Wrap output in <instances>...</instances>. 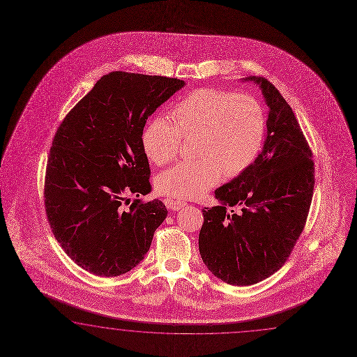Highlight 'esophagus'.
<instances>
[{"label":"esophagus","mask_w":357,"mask_h":357,"mask_svg":"<svg viewBox=\"0 0 357 357\" xmlns=\"http://www.w3.org/2000/svg\"><path fill=\"white\" fill-rule=\"evenodd\" d=\"M165 203H166V206L169 209H173V211H179V209H182V208L187 205V203L183 202V200H174V199H167Z\"/></svg>","instance_id":"esophagus-1"}]
</instances>
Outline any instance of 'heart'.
<instances>
[{"label":"heart","instance_id":"heart-1","mask_svg":"<svg viewBox=\"0 0 357 357\" xmlns=\"http://www.w3.org/2000/svg\"><path fill=\"white\" fill-rule=\"evenodd\" d=\"M173 123L153 118L143 132L146 157L157 166L172 164L181 142L195 137V161L161 174L158 192L175 199H196L225 178H235L261 152L266 118L260 102L250 95L202 87L181 97L172 109Z\"/></svg>","mask_w":357,"mask_h":357}]
</instances>
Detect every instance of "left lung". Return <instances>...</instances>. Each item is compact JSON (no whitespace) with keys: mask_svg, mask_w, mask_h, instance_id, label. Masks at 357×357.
Returning a JSON list of instances; mask_svg holds the SVG:
<instances>
[{"mask_svg":"<svg viewBox=\"0 0 357 357\" xmlns=\"http://www.w3.org/2000/svg\"><path fill=\"white\" fill-rule=\"evenodd\" d=\"M245 80L260 84L269 106L266 140L244 173L215 190L222 205L203 209L199 235L204 264L232 286L259 283L284 265L314 190L313 153L291 106L268 79Z\"/></svg>","mask_w":357,"mask_h":357,"instance_id":"obj_1","label":"left lung"}]
</instances>
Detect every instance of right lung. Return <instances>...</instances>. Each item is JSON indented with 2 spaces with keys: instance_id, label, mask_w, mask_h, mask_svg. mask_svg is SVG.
Listing matches in <instances>:
<instances>
[{
  "instance_id": "obj_1",
  "label": "right lung",
  "mask_w": 357,
  "mask_h": 357,
  "mask_svg": "<svg viewBox=\"0 0 357 357\" xmlns=\"http://www.w3.org/2000/svg\"><path fill=\"white\" fill-rule=\"evenodd\" d=\"M176 77L113 71L74 106L53 137L44 205L49 226L77 266L98 277L135 268L167 215L151 191L143 148L148 116L183 87Z\"/></svg>"
}]
</instances>
